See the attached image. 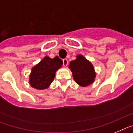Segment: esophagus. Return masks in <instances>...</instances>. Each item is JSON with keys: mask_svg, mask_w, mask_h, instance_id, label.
Here are the masks:
<instances>
[{"mask_svg": "<svg viewBox=\"0 0 133 133\" xmlns=\"http://www.w3.org/2000/svg\"><path fill=\"white\" fill-rule=\"evenodd\" d=\"M63 66L66 67L68 64V61L67 59H63Z\"/></svg>", "mask_w": 133, "mask_h": 133, "instance_id": "esophagus-1", "label": "esophagus"}]
</instances>
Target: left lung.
I'll use <instances>...</instances> for the list:
<instances>
[{
  "mask_svg": "<svg viewBox=\"0 0 133 133\" xmlns=\"http://www.w3.org/2000/svg\"><path fill=\"white\" fill-rule=\"evenodd\" d=\"M69 68L75 82L79 86H89L94 82L96 77L94 68L83 55H78L76 59L70 62Z\"/></svg>",
  "mask_w": 133,
  "mask_h": 133,
  "instance_id": "8db88e82",
  "label": "left lung"
}]
</instances>
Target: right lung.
Masks as SVG:
<instances>
[{
  "label": "right lung",
  "instance_id": "1",
  "mask_svg": "<svg viewBox=\"0 0 133 133\" xmlns=\"http://www.w3.org/2000/svg\"><path fill=\"white\" fill-rule=\"evenodd\" d=\"M62 64V60L58 56L54 59L45 57L32 69L29 78L31 86L37 90L47 88L54 81L55 71Z\"/></svg>",
  "mask_w": 133,
  "mask_h": 133
}]
</instances>
